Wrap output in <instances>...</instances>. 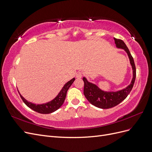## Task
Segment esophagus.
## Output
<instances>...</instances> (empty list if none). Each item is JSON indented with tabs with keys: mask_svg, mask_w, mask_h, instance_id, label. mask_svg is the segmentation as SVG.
Returning a JSON list of instances; mask_svg holds the SVG:
<instances>
[{
	"mask_svg": "<svg viewBox=\"0 0 152 152\" xmlns=\"http://www.w3.org/2000/svg\"><path fill=\"white\" fill-rule=\"evenodd\" d=\"M82 76H83L82 72H77V75H76V77L77 78H78V79H80V78H81V77H82Z\"/></svg>",
	"mask_w": 152,
	"mask_h": 152,
	"instance_id": "esophagus-1",
	"label": "esophagus"
}]
</instances>
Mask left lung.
I'll use <instances>...</instances> for the list:
<instances>
[{
  "label": "left lung",
  "instance_id": "obj_1",
  "mask_svg": "<svg viewBox=\"0 0 152 152\" xmlns=\"http://www.w3.org/2000/svg\"><path fill=\"white\" fill-rule=\"evenodd\" d=\"M114 40L116 48L124 49L127 53L132 67L133 77L131 83L124 89L117 91H104L96 85L89 82L85 77H83V80L85 83L84 94L85 97L91 104L102 109L113 108L123 102L132 91L136 78V67L130 50L125 43L121 39L114 38Z\"/></svg>",
  "mask_w": 152,
  "mask_h": 152
}]
</instances>
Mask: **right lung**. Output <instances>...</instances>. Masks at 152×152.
<instances>
[{
	"mask_svg": "<svg viewBox=\"0 0 152 152\" xmlns=\"http://www.w3.org/2000/svg\"><path fill=\"white\" fill-rule=\"evenodd\" d=\"M75 78H72V80L67 82L64 86L62 88L60 92L58 93L55 98H54L52 101H50L49 102H48L46 103L41 104H36L32 103L27 102V101L22 96V95L19 93L21 99L23 101L24 103L28 106V107L32 109V110L35 111L37 113H41V114H49L53 112L58 110L62 104H63L66 96L67 91L68 90L69 87L71 86L73 82L75 81ZM19 92V91H18Z\"/></svg>",
	"mask_w": 152,
	"mask_h": 152,
	"instance_id": "1",
	"label": "right lung"
}]
</instances>
